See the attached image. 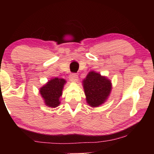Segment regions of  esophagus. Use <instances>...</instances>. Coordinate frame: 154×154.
<instances>
[{
    "instance_id": "obj_1",
    "label": "esophagus",
    "mask_w": 154,
    "mask_h": 154,
    "mask_svg": "<svg viewBox=\"0 0 154 154\" xmlns=\"http://www.w3.org/2000/svg\"><path fill=\"white\" fill-rule=\"evenodd\" d=\"M69 80L72 82H76L78 80H79V76H78L77 73H71V74L69 75Z\"/></svg>"
}]
</instances>
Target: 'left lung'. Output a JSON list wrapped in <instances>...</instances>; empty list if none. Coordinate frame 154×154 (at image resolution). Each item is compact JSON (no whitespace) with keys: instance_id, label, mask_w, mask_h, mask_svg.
I'll use <instances>...</instances> for the list:
<instances>
[{"instance_id":"obj_1","label":"left lung","mask_w":154,"mask_h":154,"mask_svg":"<svg viewBox=\"0 0 154 154\" xmlns=\"http://www.w3.org/2000/svg\"><path fill=\"white\" fill-rule=\"evenodd\" d=\"M87 102L91 106L97 107L103 104L111 90V81L100 73L90 71L83 81Z\"/></svg>"}]
</instances>
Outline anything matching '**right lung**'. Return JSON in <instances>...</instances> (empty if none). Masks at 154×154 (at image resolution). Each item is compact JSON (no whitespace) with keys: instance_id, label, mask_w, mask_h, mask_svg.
Instances as JSON below:
<instances>
[{"instance_id":"right-lung-1","label":"right lung","mask_w":154,"mask_h":154,"mask_svg":"<svg viewBox=\"0 0 154 154\" xmlns=\"http://www.w3.org/2000/svg\"><path fill=\"white\" fill-rule=\"evenodd\" d=\"M66 81L63 79H51L40 89V93L45 100V104L50 107H57L60 104V97L62 96V89Z\"/></svg>"}]
</instances>
